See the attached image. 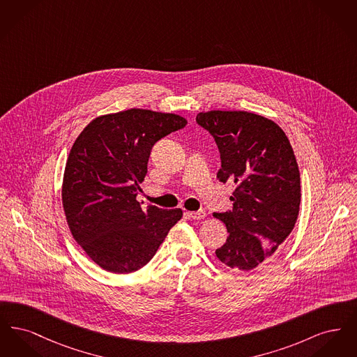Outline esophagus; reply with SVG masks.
<instances>
[{
    "mask_svg": "<svg viewBox=\"0 0 357 357\" xmlns=\"http://www.w3.org/2000/svg\"><path fill=\"white\" fill-rule=\"evenodd\" d=\"M188 217L191 220H194V221H199V220H204V217H206V213H204V210L191 211V213H188Z\"/></svg>",
    "mask_w": 357,
    "mask_h": 357,
    "instance_id": "esophagus-1",
    "label": "esophagus"
}]
</instances>
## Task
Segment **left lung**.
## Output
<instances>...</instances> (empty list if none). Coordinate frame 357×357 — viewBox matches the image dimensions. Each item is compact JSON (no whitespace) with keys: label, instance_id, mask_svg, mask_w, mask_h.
<instances>
[{"label":"left lung","instance_id":"obj_1","mask_svg":"<svg viewBox=\"0 0 357 357\" xmlns=\"http://www.w3.org/2000/svg\"><path fill=\"white\" fill-rule=\"evenodd\" d=\"M197 123L218 146V179L237 186L233 210L214 213L229 233L215 255L231 269L253 271L274 255L298 217L301 186L293 149L274 121L252 112H201Z\"/></svg>","mask_w":357,"mask_h":357}]
</instances>
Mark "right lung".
<instances>
[{
  "label": "right lung",
  "instance_id": "obj_1",
  "mask_svg": "<svg viewBox=\"0 0 357 357\" xmlns=\"http://www.w3.org/2000/svg\"><path fill=\"white\" fill-rule=\"evenodd\" d=\"M186 124L179 115L131 108L92 120L73 143L63 207L72 236L104 271L143 268L182 218L181 208L143 210L136 195L153 144Z\"/></svg>",
  "mask_w": 357,
  "mask_h": 357
}]
</instances>
